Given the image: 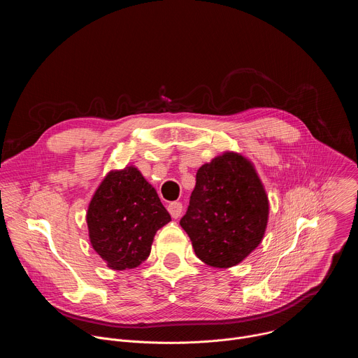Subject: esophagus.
<instances>
[{
    "mask_svg": "<svg viewBox=\"0 0 358 358\" xmlns=\"http://www.w3.org/2000/svg\"><path fill=\"white\" fill-rule=\"evenodd\" d=\"M169 213L174 220H177L182 213V203L181 202H171L169 203Z\"/></svg>",
    "mask_w": 358,
    "mask_h": 358,
    "instance_id": "obj_1",
    "label": "esophagus"
}]
</instances>
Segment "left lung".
<instances>
[{
  "instance_id": "1",
  "label": "left lung",
  "mask_w": 358,
  "mask_h": 358,
  "mask_svg": "<svg viewBox=\"0 0 358 358\" xmlns=\"http://www.w3.org/2000/svg\"><path fill=\"white\" fill-rule=\"evenodd\" d=\"M268 221L269 198L253 163L241 152L224 151L198 169L180 225L203 264L227 269L259 246Z\"/></svg>"
}]
</instances>
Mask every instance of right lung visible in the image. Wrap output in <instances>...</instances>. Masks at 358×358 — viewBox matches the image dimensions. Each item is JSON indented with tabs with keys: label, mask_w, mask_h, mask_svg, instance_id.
Masks as SVG:
<instances>
[{
	"label": "right lung",
	"mask_w": 358,
	"mask_h": 358,
	"mask_svg": "<svg viewBox=\"0 0 358 358\" xmlns=\"http://www.w3.org/2000/svg\"><path fill=\"white\" fill-rule=\"evenodd\" d=\"M170 221L156 188L136 166L110 170L92 195L86 213L90 245L113 271L143 264L156 232Z\"/></svg>",
	"instance_id": "right-lung-1"
}]
</instances>
